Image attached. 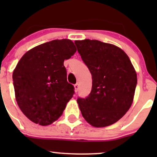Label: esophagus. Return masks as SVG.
I'll list each match as a JSON object with an SVG mask.
<instances>
[{
	"instance_id": "esophagus-1",
	"label": "esophagus",
	"mask_w": 157,
	"mask_h": 157,
	"mask_svg": "<svg viewBox=\"0 0 157 157\" xmlns=\"http://www.w3.org/2000/svg\"><path fill=\"white\" fill-rule=\"evenodd\" d=\"M74 87H75V92H77L79 90V85L78 84H75V86H74Z\"/></svg>"
}]
</instances>
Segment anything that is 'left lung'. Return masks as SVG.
I'll return each instance as SVG.
<instances>
[{"label":"left lung","instance_id":"left-lung-1","mask_svg":"<svg viewBox=\"0 0 157 157\" xmlns=\"http://www.w3.org/2000/svg\"><path fill=\"white\" fill-rule=\"evenodd\" d=\"M77 51L92 77V88L77 103L82 117L96 128L120 120L134 100L137 77L128 56L118 46L97 40H75Z\"/></svg>","mask_w":157,"mask_h":157}]
</instances>
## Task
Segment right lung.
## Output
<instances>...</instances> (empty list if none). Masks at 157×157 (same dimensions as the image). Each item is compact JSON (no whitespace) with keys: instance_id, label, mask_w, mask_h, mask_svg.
<instances>
[{"instance_id":"right-lung-1","label":"right lung","mask_w":157,"mask_h":157,"mask_svg":"<svg viewBox=\"0 0 157 157\" xmlns=\"http://www.w3.org/2000/svg\"><path fill=\"white\" fill-rule=\"evenodd\" d=\"M76 51L71 40H55L29 50L17 63L12 75L15 100L32 122L48 125L63 114L75 92L63 62Z\"/></svg>"}]
</instances>
